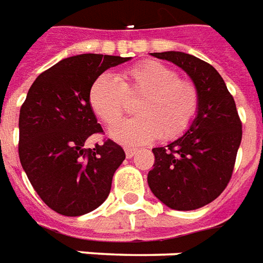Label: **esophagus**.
I'll list each match as a JSON object with an SVG mask.
<instances>
[{
  "instance_id": "1",
  "label": "esophagus",
  "mask_w": 263,
  "mask_h": 263,
  "mask_svg": "<svg viewBox=\"0 0 263 263\" xmlns=\"http://www.w3.org/2000/svg\"><path fill=\"white\" fill-rule=\"evenodd\" d=\"M137 153V149H132V147H125V155L128 159H131L134 155Z\"/></svg>"
}]
</instances>
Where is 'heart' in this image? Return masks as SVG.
<instances>
[{"label":"heart","instance_id":"1","mask_svg":"<svg viewBox=\"0 0 263 263\" xmlns=\"http://www.w3.org/2000/svg\"><path fill=\"white\" fill-rule=\"evenodd\" d=\"M138 100V116L120 122L110 132L124 145H142L156 139L180 138L191 126L199 108V92L191 79L155 60L139 62L111 77L102 73L89 89V104L106 125L120 121Z\"/></svg>","mask_w":263,"mask_h":263}]
</instances>
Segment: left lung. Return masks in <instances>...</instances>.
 I'll use <instances>...</instances> for the list:
<instances>
[{
	"label": "left lung",
	"mask_w": 263,
	"mask_h": 263,
	"mask_svg": "<svg viewBox=\"0 0 263 263\" xmlns=\"http://www.w3.org/2000/svg\"><path fill=\"white\" fill-rule=\"evenodd\" d=\"M191 77L199 108L190 129L164 147H155L147 184L157 199L176 211H194L215 201L229 184L242 138L235 102L211 64L180 51L152 52Z\"/></svg>",
	"instance_id": "left-lung-1"
}]
</instances>
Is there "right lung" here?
Segmentation results:
<instances>
[{
	"instance_id": "obj_1",
	"label": "right lung",
	"mask_w": 263,
	"mask_h": 263,
	"mask_svg": "<svg viewBox=\"0 0 263 263\" xmlns=\"http://www.w3.org/2000/svg\"><path fill=\"white\" fill-rule=\"evenodd\" d=\"M129 57L81 54L57 62L33 82L19 114V159L46 205L64 216H81L106 201L125 152L111 139L83 145L103 134L89 104L93 81Z\"/></svg>"
}]
</instances>
